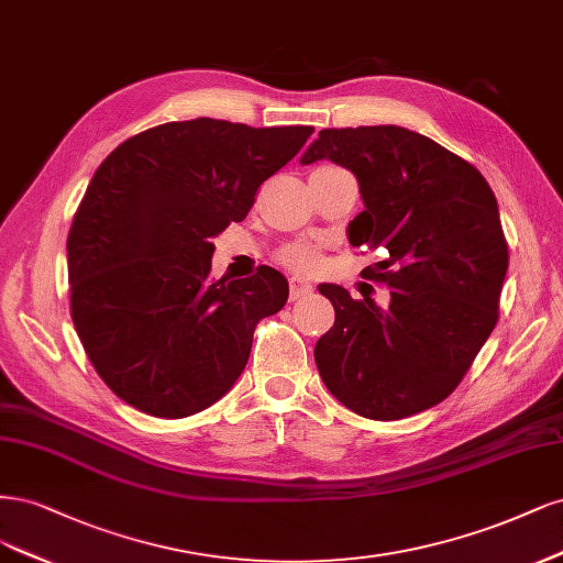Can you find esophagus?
I'll return each mask as SVG.
<instances>
[{
  "label": "esophagus",
  "instance_id": "obj_1",
  "mask_svg": "<svg viewBox=\"0 0 563 563\" xmlns=\"http://www.w3.org/2000/svg\"><path fill=\"white\" fill-rule=\"evenodd\" d=\"M313 292V285H308V283H303L301 278H289V299L292 301H297V299H303V297H308Z\"/></svg>",
  "mask_w": 563,
  "mask_h": 563
}]
</instances>
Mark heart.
<instances>
[{"label":"heart","instance_id":"1","mask_svg":"<svg viewBox=\"0 0 563 563\" xmlns=\"http://www.w3.org/2000/svg\"><path fill=\"white\" fill-rule=\"evenodd\" d=\"M280 262L292 268L299 271V274H318L322 268V257L320 252L313 250L311 245H303V243H295V245H287L280 252Z\"/></svg>","mask_w":563,"mask_h":563}]
</instances>
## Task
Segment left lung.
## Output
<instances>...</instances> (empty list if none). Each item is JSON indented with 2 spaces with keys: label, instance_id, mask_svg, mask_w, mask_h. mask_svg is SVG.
Wrapping results in <instances>:
<instances>
[{
  "label": "left lung",
  "instance_id": "8db88e82",
  "mask_svg": "<svg viewBox=\"0 0 563 563\" xmlns=\"http://www.w3.org/2000/svg\"><path fill=\"white\" fill-rule=\"evenodd\" d=\"M328 158L355 175L353 247L384 255L372 276L390 303L320 285L334 328L316 343L324 386L351 411L397 421L440 405L494 332L507 274L496 196L482 173L402 125L324 129L301 166Z\"/></svg>",
  "mask_w": 563,
  "mask_h": 563
}]
</instances>
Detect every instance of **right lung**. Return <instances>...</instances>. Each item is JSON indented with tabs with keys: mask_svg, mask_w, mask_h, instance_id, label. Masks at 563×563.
Listing matches in <instances>:
<instances>
[{
	"mask_svg": "<svg viewBox=\"0 0 563 563\" xmlns=\"http://www.w3.org/2000/svg\"><path fill=\"white\" fill-rule=\"evenodd\" d=\"M311 133L201 117L144 131L100 163L67 235L69 306L88 360L125 405L185 419L239 380L255 324L289 287L271 266L212 280V239L245 220Z\"/></svg>",
	"mask_w": 563,
	"mask_h": 563,
	"instance_id": "1",
	"label": "right lung"
}]
</instances>
